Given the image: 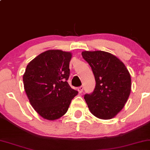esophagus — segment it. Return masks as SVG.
<instances>
[{
	"label": "esophagus",
	"mask_w": 150,
	"mask_h": 150,
	"mask_svg": "<svg viewBox=\"0 0 150 150\" xmlns=\"http://www.w3.org/2000/svg\"><path fill=\"white\" fill-rule=\"evenodd\" d=\"M83 89H84V87H83L82 86H80V87H78V88H77V91H78V92L80 93H82V91H83Z\"/></svg>",
	"instance_id": "esophagus-1"
}]
</instances>
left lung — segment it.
I'll list each match as a JSON object with an SVG mask.
<instances>
[{"instance_id":"8db88e82","label":"left lung","mask_w":150,"mask_h":150,"mask_svg":"<svg viewBox=\"0 0 150 150\" xmlns=\"http://www.w3.org/2000/svg\"><path fill=\"white\" fill-rule=\"evenodd\" d=\"M82 57L92 69L96 80L93 93L84 95L90 112L101 120H110L123 109L131 90L129 70L109 52L84 51Z\"/></svg>"}]
</instances>
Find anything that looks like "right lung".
Returning <instances> with one entry per match:
<instances>
[{"label": "right lung", "instance_id": "1", "mask_svg": "<svg viewBox=\"0 0 150 150\" xmlns=\"http://www.w3.org/2000/svg\"><path fill=\"white\" fill-rule=\"evenodd\" d=\"M72 54L59 50L45 51L27 65L23 86L32 107L45 120H56L68 111L78 91L67 80Z\"/></svg>", "mask_w": 150, "mask_h": 150}]
</instances>
